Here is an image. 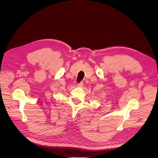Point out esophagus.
Here are the masks:
<instances>
[{
  "label": "esophagus",
  "instance_id": "34e87169",
  "mask_svg": "<svg viewBox=\"0 0 158 158\" xmlns=\"http://www.w3.org/2000/svg\"><path fill=\"white\" fill-rule=\"evenodd\" d=\"M83 85H84V84H83V82H79L78 84H77V86L78 87H82V86H83Z\"/></svg>",
  "mask_w": 158,
  "mask_h": 158
}]
</instances>
